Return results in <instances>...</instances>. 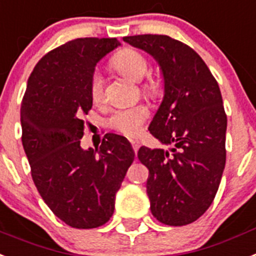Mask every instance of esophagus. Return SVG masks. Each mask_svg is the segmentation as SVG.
I'll use <instances>...</instances> for the list:
<instances>
[{
    "instance_id": "esophagus-1",
    "label": "esophagus",
    "mask_w": 256,
    "mask_h": 256,
    "mask_svg": "<svg viewBox=\"0 0 256 256\" xmlns=\"http://www.w3.org/2000/svg\"><path fill=\"white\" fill-rule=\"evenodd\" d=\"M130 143H132V150H134V152L135 154H136V152H138V150H139V142L138 140H130Z\"/></svg>"
}]
</instances>
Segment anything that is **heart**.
<instances>
[{
    "instance_id": "heart-1",
    "label": "heart",
    "mask_w": 256,
    "mask_h": 256,
    "mask_svg": "<svg viewBox=\"0 0 256 256\" xmlns=\"http://www.w3.org/2000/svg\"><path fill=\"white\" fill-rule=\"evenodd\" d=\"M112 66L117 68L121 74L134 80H142L150 72V62L140 52L132 48H124L116 53L110 61ZM143 91L148 95L158 92V86L152 80L142 83ZM90 95L92 102H100L104 96V78L98 72L92 74L90 80ZM150 117V110L146 105H135L128 108L118 109L109 118V126L118 132L128 136H134L140 132L142 126Z\"/></svg>"
}]
</instances>
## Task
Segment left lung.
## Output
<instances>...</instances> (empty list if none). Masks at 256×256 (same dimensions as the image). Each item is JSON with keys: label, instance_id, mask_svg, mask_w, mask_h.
Masks as SVG:
<instances>
[{"label": "left lung", "instance_id": "obj_1", "mask_svg": "<svg viewBox=\"0 0 256 256\" xmlns=\"http://www.w3.org/2000/svg\"><path fill=\"white\" fill-rule=\"evenodd\" d=\"M158 62L164 98L150 132L170 152L140 147L138 158L150 172L147 194L160 222H194L212 204L225 168L226 114L218 82L200 56L166 35L126 36Z\"/></svg>", "mask_w": 256, "mask_h": 256}]
</instances>
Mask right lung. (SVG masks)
I'll use <instances>...</instances> for the list:
<instances>
[{
  "label": "right lung",
  "mask_w": 256,
  "mask_h": 256,
  "mask_svg": "<svg viewBox=\"0 0 256 256\" xmlns=\"http://www.w3.org/2000/svg\"><path fill=\"white\" fill-rule=\"evenodd\" d=\"M116 38H80L48 52L34 68L20 106L22 143L36 188L68 226L92 229L114 212L116 192L134 161L121 135L105 134L83 150V116L92 108L90 80Z\"/></svg>",
  "instance_id": "obj_1"
}]
</instances>
